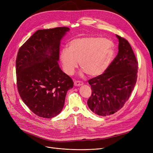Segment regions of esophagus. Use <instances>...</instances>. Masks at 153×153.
<instances>
[{
    "mask_svg": "<svg viewBox=\"0 0 153 153\" xmlns=\"http://www.w3.org/2000/svg\"><path fill=\"white\" fill-rule=\"evenodd\" d=\"M83 82H81V81H74V85L75 86H81V85H83Z\"/></svg>",
    "mask_w": 153,
    "mask_h": 153,
    "instance_id": "1",
    "label": "esophagus"
}]
</instances>
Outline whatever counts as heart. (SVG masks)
Here are the masks:
<instances>
[{"label":"heart","instance_id":"1","mask_svg":"<svg viewBox=\"0 0 153 153\" xmlns=\"http://www.w3.org/2000/svg\"><path fill=\"white\" fill-rule=\"evenodd\" d=\"M115 54V45L111 39L98 36L76 38L68 43L60 53L64 71L72 75L79 65L82 73L91 76L103 74L107 69Z\"/></svg>","mask_w":153,"mask_h":153}]
</instances>
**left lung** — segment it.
I'll use <instances>...</instances> for the list:
<instances>
[{
  "label": "left lung",
  "instance_id": "obj_1",
  "mask_svg": "<svg viewBox=\"0 0 153 153\" xmlns=\"http://www.w3.org/2000/svg\"><path fill=\"white\" fill-rule=\"evenodd\" d=\"M118 53L103 74L89 81L92 93L89 108L99 116H108L121 109L134 89L138 64L127 40L116 35Z\"/></svg>",
  "mask_w": 153,
  "mask_h": 153
}]
</instances>
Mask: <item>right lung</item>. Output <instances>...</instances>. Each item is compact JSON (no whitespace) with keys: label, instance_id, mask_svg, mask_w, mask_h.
<instances>
[{"label":"right lung","instance_id":"right-lung-1","mask_svg":"<svg viewBox=\"0 0 153 153\" xmlns=\"http://www.w3.org/2000/svg\"><path fill=\"white\" fill-rule=\"evenodd\" d=\"M68 27L39 30L20 48L16 59L19 93L36 115L51 118L62 111L71 78L59 67L61 40Z\"/></svg>","mask_w":153,"mask_h":153}]
</instances>
